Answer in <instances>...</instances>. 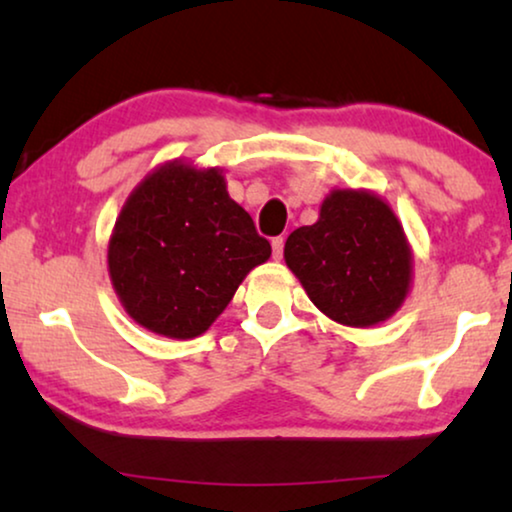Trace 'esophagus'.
Instances as JSON below:
<instances>
[{
    "mask_svg": "<svg viewBox=\"0 0 512 512\" xmlns=\"http://www.w3.org/2000/svg\"><path fill=\"white\" fill-rule=\"evenodd\" d=\"M271 248H273V257H275V259H282V253H285V239H282V237H273Z\"/></svg>",
    "mask_w": 512,
    "mask_h": 512,
    "instance_id": "1",
    "label": "esophagus"
}]
</instances>
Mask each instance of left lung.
Segmentation results:
<instances>
[{
    "label": "left lung",
    "instance_id": "left-lung-1",
    "mask_svg": "<svg viewBox=\"0 0 512 512\" xmlns=\"http://www.w3.org/2000/svg\"><path fill=\"white\" fill-rule=\"evenodd\" d=\"M285 259L312 303L344 326L385 321L410 287L403 227L383 200L364 191H332L319 221L289 234Z\"/></svg>",
    "mask_w": 512,
    "mask_h": 512
}]
</instances>
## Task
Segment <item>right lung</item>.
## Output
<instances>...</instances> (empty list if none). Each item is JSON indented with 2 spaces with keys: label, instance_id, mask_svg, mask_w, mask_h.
Masks as SVG:
<instances>
[{
  "label": "right lung",
  "instance_id": "1",
  "mask_svg": "<svg viewBox=\"0 0 512 512\" xmlns=\"http://www.w3.org/2000/svg\"><path fill=\"white\" fill-rule=\"evenodd\" d=\"M271 257L218 170L161 166L136 186L109 241V273L127 314L175 339L198 337L250 269Z\"/></svg>",
  "mask_w": 512,
  "mask_h": 512
}]
</instances>
